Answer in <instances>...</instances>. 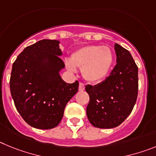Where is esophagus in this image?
Listing matches in <instances>:
<instances>
[{
    "label": "esophagus",
    "mask_w": 156,
    "mask_h": 156,
    "mask_svg": "<svg viewBox=\"0 0 156 156\" xmlns=\"http://www.w3.org/2000/svg\"><path fill=\"white\" fill-rule=\"evenodd\" d=\"M85 89V86L84 84L83 83H80V84H79V90L80 91H83V90H84Z\"/></svg>",
    "instance_id": "1"
}]
</instances>
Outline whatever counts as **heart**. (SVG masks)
<instances>
[{
  "mask_svg": "<svg viewBox=\"0 0 156 156\" xmlns=\"http://www.w3.org/2000/svg\"><path fill=\"white\" fill-rule=\"evenodd\" d=\"M113 62V53L109 48L90 45L76 51L66 64L70 71H75V67L81 69L83 77L86 80L97 83L108 75Z\"/></svg>",
  "mask_w": 156,
  "mask_h": 156,
  "instance_id": "1",
  "label": "heart"
}]
</instances>
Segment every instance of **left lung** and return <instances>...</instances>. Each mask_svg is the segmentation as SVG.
Wrapping results in <instances>:
<instances>
[{
    "mask_svg": "<svg viewBox=\"0 0 156 156\" xmlns=\"http://www.w3.org/2000/svg\"><path fill=\"white\" fill-rule=\"evenodd\" d=\"M117 64L104 81L87 84V115L94 126L116 127L131 113L138 94V68L126 49L115 44Z\"/></svg>",
    "mask_w": 156,
    "mask_h": 156,
    "instance_id": "8db88e82",
    "label": "left lung"
}]
</instances>
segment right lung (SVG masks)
<instances>
[{
    "mask_svg": "<svg viewBox=\"0 0 156 156\" xmlns=\"http://www.w3.org/2000/svg\"><path fill=\"white\" fill-rule=\"evenodd\" d=\"M59 41L42 40L27 47L12 65L10 90L19 113L30 126L48 129L59 124L66 104L79 82L67 83L59 76L65 63Z\"/></svg>",
    "mask_w": 156,
    "mask_h": 156,
    "instance_id": "right-lung-1",
    "label": "right lung"
}]
</instances>
